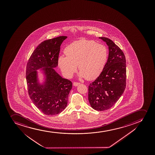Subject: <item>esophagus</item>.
Here are the masks:
<instances>
[{"label":"esophagus","mask_w":155,"mask_h":155,"mask_svg":"<svg viewBox=\"0 0 155 155\" xmlns=\"http://www.w3.org/2000/svg\"><path fill=\"white\" fill-rule=\"evenodd\" d=\"M79 84H80V83H78V82H75L73 83V85L74 86H78Z\"/></svg>","instance_id":"esophagus-1"}]
</instances>
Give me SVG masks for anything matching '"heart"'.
Masks as SVG:
<instances>
[{"instance_id": "1", "label": "heart", "mask_w": 155, "mask_h": 155, "mask_svg": "<svg viewBox=\"0 0 155 155\" xmlns=\"http://www.w3.org/2000/svg\"><path fill=\"white\" fill-rule=\"evenodd\" d=\"M66 56H61L58 64L62 73L71 78L77 71L78 65L81 77L91 80L101 73L108 57L106 46L89 40H78L68 45L64 49Z\"/></svg>"}]
</instances>
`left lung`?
<instances>
[{
    "mask_svg": "<svg viewBox=\"0 0 155 155\" xmlns=\"http://www.w3.org/2000/svg\"><path fill=\"white\" fill-rule=\"evenodd\" d=\"M109 46V57L105 67L96 80L88 86V100L95 110H104L115 104L126 86L125 55L109 38L99 37Z\"/></svg>",
    "mask_w": 155,
    "mask_h": 155,
    "instance_id": "left-lung-1",
    "label": "left lung"
}]
</instances>
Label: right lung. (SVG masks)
<instances>
[{
  "instance_id": "right-lung-1",
  "label": "right lung",
  "mask_w": 155,
  "mask_h": 155,
  "mask_svg": "<svg viewBox=\"0 0 155 155\" xmlns=\"http://www.w3.org/2000/svg\"><path fill=\"white\" fill-rule=\"evenodd\" d=\"M67 36L46 40L34 50L27 62L26 78L30 99L37 108L47 115L61 112L68 103L72 82L62 78L54 68L58 66L59 54L62 42ZM45 75L43 84L38 82L37 70Z\"/></svg>"
}]
</instances>
